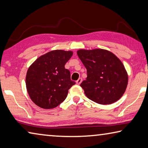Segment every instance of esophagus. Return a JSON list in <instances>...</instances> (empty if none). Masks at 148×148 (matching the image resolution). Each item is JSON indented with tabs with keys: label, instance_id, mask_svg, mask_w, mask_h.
<instances>
[{
	"label": "esophagus",
	"instance_id": "obj_1",
	"mask_svg": "<svg viewBox=\"0 0 148 148\" xmlns=\"http://www.w3.org/2000/svg\"><path fill=\"white\" fill-rule=\"evenodd\" d=\"M82 82V79L81 78H78V80L76 81V84H78V85H79V84H81Z\"/></svg>",
	"mask_w": 148,
	"mask_h": 148
}]
</instances>
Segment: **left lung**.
<instances>
[{"label":"left lung","mask_w":148,"mask_h":148,"mask_svg":"<svg viewBox=\"0 0 148 148\" xmlns=\"http://www.w3.org/2000/svg\"><path fill=\"white\" fill-rule=\"evenodd\" d=\"M77 55L87 70L88 76L80 84L86 97L101 105L112 104L120 99L128 82L121 60L102 49H79Z\"/></svg>","instance_id":"obj_1"}]
</instances>
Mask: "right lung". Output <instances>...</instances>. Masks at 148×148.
<instances>
[{
    "label": "right lung",
    "instance_id": "add662e5",
    "mask_svg": "<svg viewBox=\"0 0 148 148\" xmlns=\"http://www.w3.org/2000/svg\"><path fill=\"white\" fill-rule=\"evenodd\" d=\"M73 55L72 51L57 49L37 58L29 66L25 76V85L30 99L45 109L57 107L67 97L69 90L74 85L70 72L64 65Z\"/></svg>",
    "mask_w": 148,
    "mask_h": 148
}]
</instances>
